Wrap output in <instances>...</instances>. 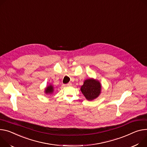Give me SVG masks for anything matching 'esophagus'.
<instances>
[{"label":"esophagus","instance_id":"1","mask_svg":"<svg viewBox=\"0 0 147 147\" xmlns=\"http://www.w3.org/2000/svg\"><path fill=\"white\" fill-rule=\"evenodd\" d=\"M71 83H69L68 84H65V86H71Z\"/></svg>","mask_w":147,"mask_h":147}]
</instances>
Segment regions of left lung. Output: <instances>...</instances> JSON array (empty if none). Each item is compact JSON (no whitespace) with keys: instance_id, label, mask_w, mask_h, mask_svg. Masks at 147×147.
I'll return each instance as SVG.
<instances>
[{"instance_id":"obj_1","label":"left lung","mask_w":147,"mask_h":147,"mask_svg":"<svg viewBox=\"0 0 147 147\" xmlns=\"http://www.w3.org/2000/svg\"><path fill=\"white\" fill-rule=\"evenodd\" d=\"M101 85L99 81L94 78L86 80L81 87L83 94L87 100L91 101L97 98L101 93Z\"/></svg>"}]
</instances>
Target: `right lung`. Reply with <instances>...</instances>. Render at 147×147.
I'll list each match as a JSON object with an SVG mask.
<instances>
[{
    "label": "right lung",
    "instance_id": "right-lung-1",
    "mask_svg": "<svg viewBox=\"0 0 147 147\" xmlns=\"http://www.w3.org/2000/svg\"><path fill=\"white\" fill-rule=\"evenodd\" d=\"M53 86L52 85H49L46 88H45V93L46 94H52L53 91H54V89H53Z\"/></svg>",
    "mask_w": 147,
    "mask_h": 147
}]
</instances>
